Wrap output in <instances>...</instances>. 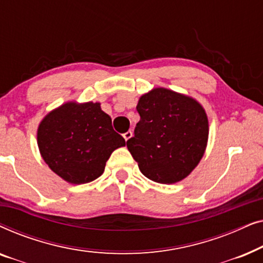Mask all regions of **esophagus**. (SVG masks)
I'll use <instances>...</instances> for the list:
<instances>
[{"mask_svg": "<svg viewBox=\"0 0 263 263\" xmlns=\"http://www.w3.org/2000/svg\"><path fill=\"white\" fill-rule=\"evenodd\" d=\"M132 136H133V132L132 130H128L127 133H124V134H123V138H124L125 141H128V140L130 139Z\"/></svg>", "mask_w": 263, "mask_h": 263, "instance_id": "1", "label": "esophagus"}]
</instances>
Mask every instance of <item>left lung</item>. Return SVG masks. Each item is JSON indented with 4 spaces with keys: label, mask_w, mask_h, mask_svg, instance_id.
Wrapping results in <instances>:
<instances>
[{
    "label": "left lung",
    "mask_w": 263,
    "mask_h": 263,
    "mask_svg": "<svg viewBox=\"0 0 263 263\" xmlns=\"http://www.w3.org/2000/svg\"><path fill=\"white\" fill-rule=\"evenodd\" d=\"M140 121L127 141L143 176L161 184H174L197 166L208 141V118L192 97L164 87L140 97Z\"/></svg>",
    "instance_id": "1"
}]
</instances>
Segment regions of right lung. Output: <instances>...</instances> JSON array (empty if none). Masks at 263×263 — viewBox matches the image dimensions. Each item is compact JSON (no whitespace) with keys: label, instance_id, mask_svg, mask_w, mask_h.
Wrapping results in <instances>:
<instances>
[{"label":"right lung","instance_id":"right-lung-1","mask_svg":"<svg viewBox=\"0 0 263 263\" xmlns=\"http://www.w3.org/2000/svg\"><path fill=\"white\" fill-rule=\"evenodd\" d=\"M37 143L48 166L71 184L95 181L111 153L125 146L111 117L93 102H68L50 111L39 123Z\"/></svg>","mask_w":263,"mask_h":263}]
</instances>
